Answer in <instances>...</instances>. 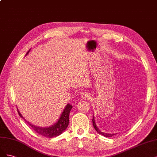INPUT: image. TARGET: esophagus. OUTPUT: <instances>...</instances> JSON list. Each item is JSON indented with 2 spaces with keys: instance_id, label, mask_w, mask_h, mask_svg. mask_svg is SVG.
<instances>
[{
  "instance_id": "1",
  "label": "esophagus",
  "mask_w": 157,
  "mask_h": 157,
  "mask_svg": "<svg viewBox=\"0 0 157 157\" xmlns=\"http://www.w3.org/2000/svg\"><path fill=\"white\" fill-rule=\"evenodd\" d=\"M80 96L81 97H82V98H83V100H85L90 97V93L88 91V90H84L83 91H82L80 93Z\"/></svg>"
}]
</instances>
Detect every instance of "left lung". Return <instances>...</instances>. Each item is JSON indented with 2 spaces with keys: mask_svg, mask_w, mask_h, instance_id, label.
<instances>
[{
  "mask_svg": "<svg viewBox=\"0 0 157 157\" xmlns=\"http://www.w3.org/2000/svg\"><path fill=\"white\" fill-rule=\"evenodd\" d=\"M93 126H94V128H95V130H97V132L98 134H102V135H103L104 136H105V137H112L113 136L115 135V134H106V133H104V132H101V131H100V130L97 128V125H96V124H95V121H94V117L93 118Z\"/></svg>",
  "mask_w": 157,
  "mask_h": 157,
  "instance_id": "left-lung-1",
  "label": "left lung"
}]
</instances>
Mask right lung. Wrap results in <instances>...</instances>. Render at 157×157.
Instances as JSON below:
<instances>
[{
  "label": "right lung",
  "instance_id": "1",
  "mask_svg": "<svg viewBox=\"0 0 157 157\" xmlns=\"http://www.w3.org/2000/svg\"><path fill=\"white\" fill-rule=\"evenodd\" d=\"M72 105L71 104H67V105L66 106L65 109H64L57 122L54 125L50 126V127H48V128L38 127L36 126H34L29 122H27V121L26 122L31 126V127L35 131V132H36L37 133L44 136V137H46V138L56 137V136L61 134L66 130V128L68 127V123H69V114H70V110L72 109ZM17 109L20 117L23 118L21 114L19 112L18 109Z\"/></svg>",
  "mask_w": 157,
  "mask_h": 157
}]
</instances>
